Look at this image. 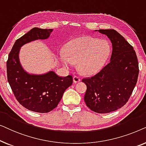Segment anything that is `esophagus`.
<instances>
[{"instance_id":"1","label":"esophagus","mask_w":146,"mask_h":146,"mask_svg":"<svg viewBox=\"0 0 146 146\" xmlns=\"http://www.w3.org/2000/svg\"><path fill=\"white\" fill-rule=\"evenodd\" d=\"M73 81L74 83L79 82L80 81V78L78 76H74L73 77Z\"/></svg>"}]
</instances>
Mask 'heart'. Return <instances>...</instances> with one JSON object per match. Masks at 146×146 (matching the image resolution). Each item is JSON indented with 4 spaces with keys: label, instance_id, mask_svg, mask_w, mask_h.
I'll list each match as a JSON object with an SVG mask.
<instances>
[{
    "label": "heart",
    "instance_id": "b5f03b06",
    "mask_svg": "<svg viewBox=\"0 0 146 146\" xmlns=\"http://www.w3.org/2000/svg\"><path fill=\"white\" fill-rule=\"evenodd\" d=\"M110 52V46L106 40L84 36L73 40L66 46L64 53L60 54L61 62L70 69L78 63L79 70L91 74L102 68Z\"/></svg>",
    "mask_w": 146,
    "mask_h": 146
}]
</instances>
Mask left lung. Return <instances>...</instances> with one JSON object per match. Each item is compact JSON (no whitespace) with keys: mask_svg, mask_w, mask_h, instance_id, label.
Masks as SVG:
<instances>
[{"mask_svg":"<svg viewBox=\"0 0 146 146\" xmlns=\"http://www.w3.org/2000/svg\"><path fill=\"white\" fill-rule=\"evenodd\" d=\"M112 44L110 61L98 73L82 80L87 90L86 104L96 113H106L123 106L137 83L139 66L133 48L113 29H100Z\"/></svg>","mask_w":146,"mask_h":146,"instance_id":"left-lung-1","label":"left lung"}]
</instances>
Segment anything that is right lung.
<instances>
[{
	"label": "right lung",
	"instance_id": "1",
	"mask_svg": "<svg viewBox=\"0 0 146 146\" xmlns=\"http://www.w3.org/2000/svg\"><path fill=\"white\" fill-rule=\"evenodd\" d=\"M52 29L33 28L17 40L7 62V78L18 102L26 108L39 113L49 112L57 107L68 88L72 84V76H58L50 71L41 75L30 74L19 61L22 46L36 40L47 39Z\"/></svg>",
	"mask_w": 146,
	"mask_h": 146
}]
</instances>
